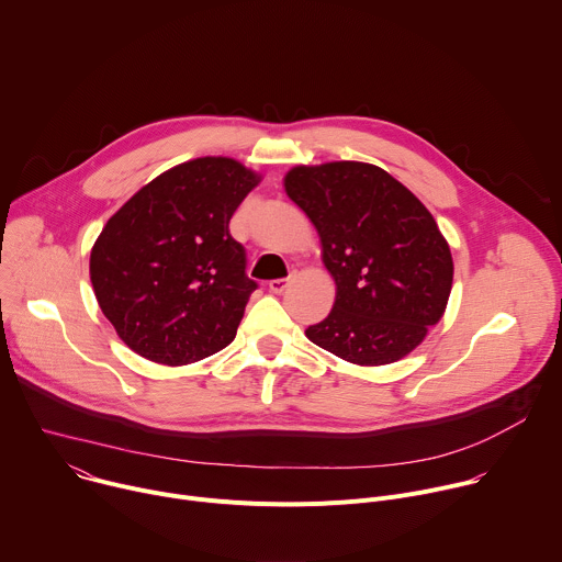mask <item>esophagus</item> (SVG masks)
Returning a JSON list of instances; mask_svg holds the SVG:
<instances>
[{
  "label": "esophagus",
  "instance_id": "esophagus-1",
  "mask_svg": "<svg viewBox=\"0 0 562 562\" xmlns=\"http://www.w3.org/2000/svg\"><path fill=\"white\" fill-rule=\"evenodd\" d=\"M289 286V278H280V280H271L269 282V291L271 293H282Z\"/></svg>",
  "mask_w": 562,
  "mask_h": 562
}]
</instances>
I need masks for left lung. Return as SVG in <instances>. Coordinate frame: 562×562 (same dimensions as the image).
Segmentation results:
<instances>
[{
    "instance_id": "obj_1",
    "label": "left lung",
    "mask_w": 562,
    "mask_h": 562,
    "mask_svg": "<svg viewBox=\"0 0 562 562\" xmlns=\"http://www.w3.org/2000/svg\"><path fill=\"white\" fill-rule=\"evenodd\" d=\"M284 191L313 222L336 282L331 313L306 338L360 367L412 353L440 323L453 284L427 206L384 169L347 159L293 167Z\"/></svg>"
}]
</instances>
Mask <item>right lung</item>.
<instances>
[{
  "instance_id": "add662e5",
  "label": "right lung",
  "mask_w": 562,
  "mask_h": 562,
  "mask_svg": "<svg viewBox=\"0 0 562 562\" xmlns=\"http://www.w3.org/2000/svg\"><path fill=\"white\" fill-rule=\"evenodd\" d=\"M262 176L233 157H195L142 187L91 249L102 313L137 356L169 367L233 342L251 293L245 247L228 233Z\"/></svg>"
}]
</instances>
